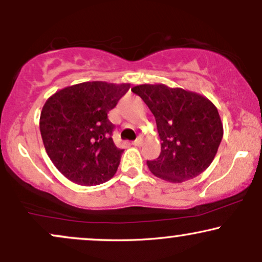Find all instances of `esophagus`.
<instances>
[{"instance_id": "obj_1", "label": "esophagus", "mask_w": 262, "mask_h": 262, "mask_svg": "<svg viewBox=\"0 0 262 262\" xmlns=\"http://www.w3.org/2000/svg\"><path fill=\"white\" fill-rule=\"evenodd\" d=\"M141 144H143V138H141V137L137 138V139L133 141V145H135V146H140Z\"/></svg>"}]
</instances>
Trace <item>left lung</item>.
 <instances>
[{"label":"left lung","instance_id":"obj_1","mask_svg":"<svg viewBox=\"0 0 262 262\" xmlns=\"http://www.w3.org/2000/svg\"><path fill=\"white\" fill-rule=\"evenodd\" d=\"M154 114L161 152L146 161L159 179L183 182L202 173L212 164L223 138L218 110L208 98L162 83L132 89Z\"/></svg>","mask_w":262,"mask_h":262}]
</instances>
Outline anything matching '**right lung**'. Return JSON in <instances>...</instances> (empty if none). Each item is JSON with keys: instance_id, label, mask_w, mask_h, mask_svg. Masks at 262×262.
Returning a JSON list of instances; mask_svg holds the SVG:
<instances>
[{"instance_id": "1", "label": "right lung", "mask_w": 262, "mask_h": 262, "mask_svg": "<svg viewBox=\"0 0 262 262\" xmlns=\"http://www.w3.org/2000/svg\"><path fill=\"white\" fill-rule=\"evenodd\" d=\"M129 83L92 81L65 87L45 102L40 113L47 154L66 179L96 186L112 179L124 150L112 139L108 112L128 92Z\"/></svg>"}]
</instances>
